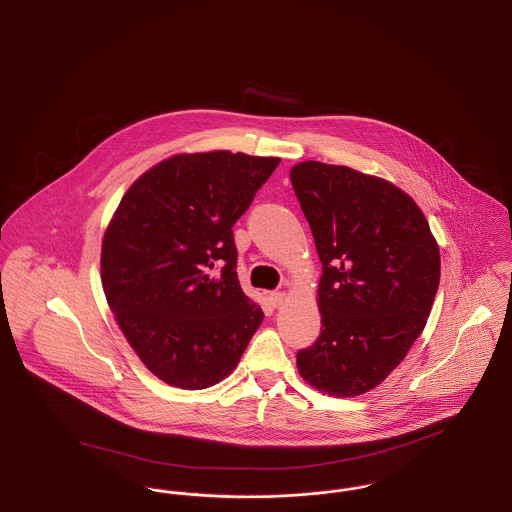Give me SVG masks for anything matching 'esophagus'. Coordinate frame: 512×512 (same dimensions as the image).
Here are the masks:
<instances>
[{"label": "esophagus", "mask_w": 512, "mask_h": 512, "mask_svg": "<svg viewBox=\"0 0 512 512\" xmlns=\"http://www.w3.org/2000/svg\"><path fill=\"white\" fill-rule=\"evenodd\" d=\"M268 301L272 307H280L286 301V293L284 292H270L268 293Z\"/></svg>", "instance_id": "esophagus-1"}]
</instances>
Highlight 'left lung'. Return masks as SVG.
I'll list each match as a JSON object with an SVG mask.
<instances>
[{"label": "left lung", "instance_id": "left-lung-1", "mask_svg": "<svg viewBox=\"0 0 512 512\" xmlns=\"http://www.w3.org/2000/svg\"><path fill=\"white\" fill-rule=\"evenodd\" d=\"M322 276L320 336L297 351L318 391L372 390L422 334L439 286V249L413 199L349 167L305 161L290 172Z\"/></svg>", "mask_w": 512, "mask_h": 512}]
</instances>
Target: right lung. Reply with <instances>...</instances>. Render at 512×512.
Returning <instances> with one entry per match:
<instances>
[{"mask_svg":"<svg viewBox=\"0 0 512 512\" xmlns=\"http://www.w3.org/2000/svg\"><path fill=\"white\" fill-rule=\"evenodd\" d=\"M278 163L230 151L176 155L128 188L107 226V303L142 363L174 388L226 378L263 322L238 280L232 226Z\"/></svg>","mask_w":512,"mask_h":512,"instance_id":"1","label":"right lung"}]
</instances>
